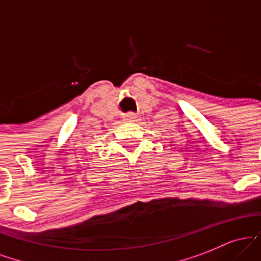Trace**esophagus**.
Returning a JSON list of instances; mask_svg holds the SVG:
<instances>
[{
	"instance_id": "34e87169",
	"label": "esophagus",
	"mask_w": 261,
	"mask_h": 261,
	"mask_svg": "<svg viewBox=\"0 0 261 261\" xmlns=\"http://www.w3.org/2000/svg\"><path fill=\"white\" fill-rule=\"evenodd\" d=\"M135 118H136V114H134V113H128L126 115L127 120H133V119H135Z\"/></svg>"
}]
</instances>
